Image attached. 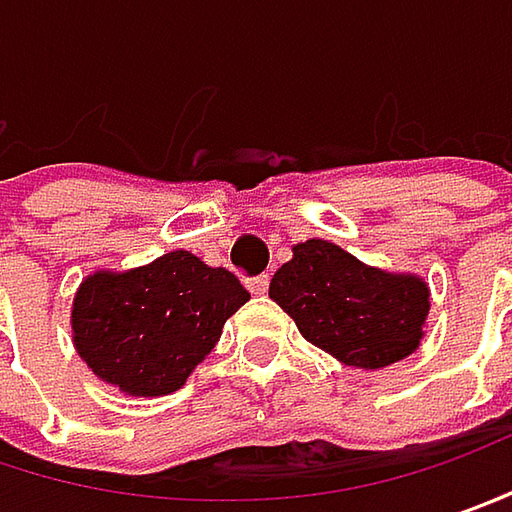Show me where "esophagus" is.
Instances as JSON below:
<instances>
[{
  "instance_id": "obj_1",
  "label": "esophagus",
  "mask_w": 512,
  "mask_h": 512,
  "mask_svg": "<svg viewBox=\"0 0 512 512\" xmlns=\"http://www.w3.org/2000/svg\"><path fill=\"white\" fill-rule=\"evenodd\" d=\"M246 286H249V292H252V295H266V292H269V275L249 278L246 280Z\"/></svg>"
}]
</instances>
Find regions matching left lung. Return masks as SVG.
Wrapping results in <instances>:
<instances>
[{"label":"left lung","mask_w":512,"mask_h":512,"mask_svg":"<svg viewBox=\"0 0 512 512\" xmlns=\"http://www.w3.org/2000/svg\"><path fill=\"white\" fill-rule=\"evenodd\" d=\"M269 298L309 344L349 367L381 369L418 349L427 283L369 269L329 240H306L269 283Z\"/></svg>","instance_id":"1"}]
</instances>
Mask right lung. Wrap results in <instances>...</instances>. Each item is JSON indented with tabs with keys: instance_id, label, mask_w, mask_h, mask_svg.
<instances>
[{
	"instance_id": "1",
	"label": "right lung",
	"mask_w": 512,
	"mask_h": 512,
	"mask_svg": "<svg viewBox=\"0 0 512 512\" xmlns=\"http://www.w3.org/2000/svg\"><path fill=\"white\" fill-rule=\"evenodd\" d=\"M249 300L229 269L168 252L123 275L97 272L74 298V344L94 375L128 395H166L217 344Z\"/></svg>"
}]
</instances>
